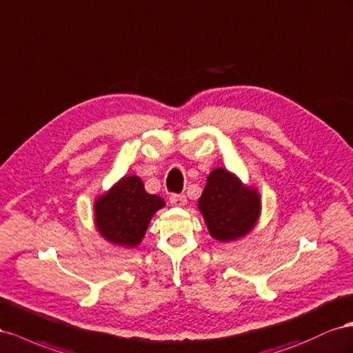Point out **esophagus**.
<instances>
[{"label": "esophagus", "mask_w": 353, "mask_h": 353, "mask_svg": "<svg viewBox=\"0 0 353 353\" xmlns=\"http://www.w3.org/2000/svg\"><path fill=\"white\" fill-rule=\"evenodd\" d=\"M170 203H171V205H174V207H183V205H186L188 199H186L185 195L174 194V195L170 196Z\"/></svg>", "instance_id": "1"}]
</instances>
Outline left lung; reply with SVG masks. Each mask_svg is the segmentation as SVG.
Masks as SVG:
<instances>
[{
  "label": "left lung",
  "instance_id": "1",
  "mask_svg": "<svg viewBox=\"0 0 353 353\" xmlns=\"http://www.w3.org/2000/svg\"><path fill=\"white\" fill-rule=\"evenodd\" d=\"M198 208L210 235L230 243L250 234L260 217L261 201L256 188L241 182L226 168L217 167L207 176Z\"/></svg>",
  "mask_w": 353,
  "mask_h": 353
}]
</instances>
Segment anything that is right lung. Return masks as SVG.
<instances>
[{
    "label": "right lung",
    "mask_w": 353,
    "mask_h": 353,
    "mask_svg": "<svg viewBox=\"0 0 353 353\" xmlns=\"http://www.w3.org/2000/svg\"><path fill=\"white\" fill-rule=\"evenodd\" d=\"M165 201L145 190L137 176H124L94 203V225L108 243L134 248L146 234L150 219Z\"/></svg>",
    "instance_id": "1"
}]
</instances>
